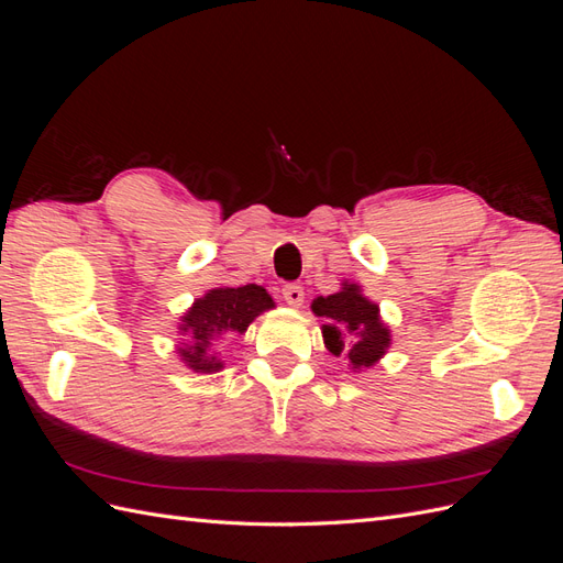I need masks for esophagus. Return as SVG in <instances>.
Here are the masks:
<instances>
[{
	"label": "esophagus",
	"mask_w": 563,
	"mask_h": 563,
	"mask_svg": "<svg viewBox=\"0 0 563 563\" xmlns=\"http://www.w3.org/2000/svg\"><path fill=\"white\" fill-rule=\"evenodd\" d=\"M282 296L288 305H291V308H300L302 300H305V288L300 284H286L282 288Z\"/></svg>",
	"instance_id": "esophagus-1"
}]
</instances>
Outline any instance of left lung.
Here are the masks:
<instances>
[{
  "label": "left lung",
  "instance_id": "1",
  "mask_svg": "<svg viewBox=\"0 0 563 563\" xmlns=\"http://www.w3.org/2000/svg\"><path fill=\"white\" fill-rule=\"evenodd\" d=\"M312 312L327 319L321 327L323 345L331 354L345 356L352 371L371 368L380 362L391 343L378 305L362 294L360 284L343 282L338 294L314 298Z\"/></svg>",
  "mask_w": 563,
  "mask_h": 563
}]
</instances>
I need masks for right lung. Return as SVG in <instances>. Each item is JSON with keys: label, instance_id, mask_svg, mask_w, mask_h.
I'll list each match as a JSON object with an SVG mask.
<instances>
[{"label": "right lung", "instance_id": "1", "mask_svg": "<svg viewBox=\"0 0 563 563\" xmlns=\"http://www.w3.org/2000/svg\"><path fill=\"white\" fill-rule=\"evenodd\" d=\"M272 308H275V300L258 284L211 288L180 317L178 331L185 335V343H180L178 354L183 364L195 373L220 371L223 362L213 352L218 340L230 333H244L255 317Z\"/></svg>", "mask_w": 563, "mask_h": 563}]
</instances>
